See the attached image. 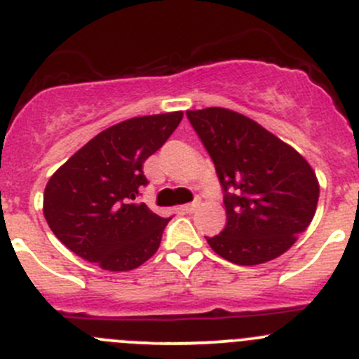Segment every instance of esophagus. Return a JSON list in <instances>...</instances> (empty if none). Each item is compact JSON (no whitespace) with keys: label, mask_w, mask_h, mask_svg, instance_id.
<instances>
[{"label":"esophagus","mask_w":359,"mask_h":359,"mask_svg":"<svg viewBox=\"0 0 359 359\" xmlns=\"http://www.w3.org/2000/svg\"><path fill=\"white\" fill-rule=\"evenodd\" d=\"M198 205H200V201H193V203L182 205V210L186 212V214H193V212L198 208Z\"/></svg>","instance_id":"esophagus-1"}]
</instances>
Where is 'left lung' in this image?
<instances>
[{"instance_id": "obj_1", "label": "left lung", "mask_w": 359, "mask_h": 359, "mask_svg": "<svg viewBox=\"0 0 359 359\" xmlns=\"http://www.w3.org/2000/svg\"><path fill=\"white\" fill-rule=\"evenodd\" d=\"M186 114L224 191L226 226L207 236L208 245L242 266L279 257L314 217V170L291 145L242 114L219 107Z\"/></svg>"}]
</instances>
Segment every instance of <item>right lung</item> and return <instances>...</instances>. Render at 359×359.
Here are the masks:
<instances>
[{"instance_id": "obj_1", "label": "right lung", "mask_w": 359, "mask_h": 359, "mask_svg": "<svg viewBox=\"0 0 359 359\" xmlns=\"http://www.w3.org/2000/svg\"><path fill=\"white\" fill-rule=\"evenodd\" d=\"M182 112L133 117L96 135L47 182L43 215L72 252L110 272H128L158 250L170 219L137 196L144 163L163 147Z\"/></svg>"}]
</instances>
